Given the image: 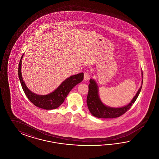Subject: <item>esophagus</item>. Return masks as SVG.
Wrapping results in <instances>:
<instances>
[{"label": "esophagus", "instance_id": "1", "mask_svg": "<svg viewBox=\"0 0 159 159\" xmlns=\"http://www.w3.org/2000/svg\"><path fill=\"white\" fill-rule=\"evenodd\" d=\"M90 79V75L88 72H85L84 73V80H88Z\"/></svg>", "mask_w": 159, "mask_h": 159}]
</instances>
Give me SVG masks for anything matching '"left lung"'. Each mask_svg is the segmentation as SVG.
<instances>
[{"label":"left lung","instance_id":"1","mask_svg":"<svg viewBox=\"0 0 159 159\" xmlns=\"http://www.w3.org/2000/svg\"><path fill=\"white\" fill-rule=\"evenodd\" d=\"M142 75L143 78V73L142 71ZM143 80H142V83ZM89 84V91L87 97V105L91 114L98 118L102 119H113L121 116L123 114L125 113L134 104L138 98L142 86L137 92L136 95L132 99L131 102L128 105L120 107V108H111L107 107L102 104L101 101L98 96V89L95 81L91 79Z\"/></svg>","mask_w":159,"mask_h":159}]
</instances>
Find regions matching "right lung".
<instances>
[{
  "instance_id": "add662e5",
  "label": "right lung",
  "mask_w": 159,
  "mask_h": 159,
  "mask_svg": "<svg viewBox=\"0 0 159 159\" xmlns=\"http://www.w3.org/2000/svg\"><path fill=\"white\" fill-rule=\"evenodd\" d=\"M23 55L20 60L18 66V77L21 86L25 95L31 102L36 107L45 110H53L58 108L62 104L67 97L68 93L78 83H80L83 79V73H80L74 76H70L66 79L53 92L46 95H39L31 92L26 86L23 81L21 67Z\"/></svg>"
}]
</instances>
